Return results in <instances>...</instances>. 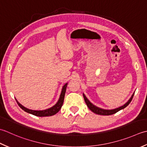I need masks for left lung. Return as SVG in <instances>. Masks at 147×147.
Here are the masks:
<instances>
[{"label":"left lung","mask_w":147,"mask_h":147,"mask_svg":"<svg viewBox=\"0 0 147 147\" xmlns=\"http://www.w3.org/2000/svg\"><path fill=\"white\" fill-rule=\"evenodd\" d=\"M134 94L131 96V98L129 100H128L127 102L125 103L124 105H122L121 107H120L119 108H117V109H112V110H105V109H101V108H99L96 106L94 105L93 104H92L89 100H88V98H86V96H85V94L83 93V96H84V99L85 100V102L87 105V106L89 108V109H90L92 112H94L95 113H96V114L98 115H112L113 113H115L117 112H119V110H121L122 109H124V108L126 107L129 104L131 103V101H132V99L134 96Z\"/></svg>","instance_id":"1"}]
</instances>
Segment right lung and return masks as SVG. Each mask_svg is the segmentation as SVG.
I'll list each match as a JSON object with an SVG mask.
<instances>
[{"instance_id":"add662e5","label":"right lung","mask_w":147,"mask_h":147,"mask_svg":"<svg viewBox=\"0 0 147 147\" xmlns=\"http://www.w3.org/2000/svg\"><path fill=\"white\" fill-rule=\"evenodd\" d=\"M67 84L68 83H66L63 86L62 88V90H61V92L60 94V96H59V100L58 101L55 105L53 106L52 107L49 108V109H47L46 110H31V109H28L27 108L25 107L24 106H23L22 105H21L18 100L15 98L16 100V102L18 105L19 107L22 109V110H23L24 111L31 113V114L35 115V116H38V117H47V116H52L53 115L56 114V113H58L59 110L61 109V108L63 105V103L64 101V98H65V92H66V89H67Z\"/></svg>"}]
</instances>
